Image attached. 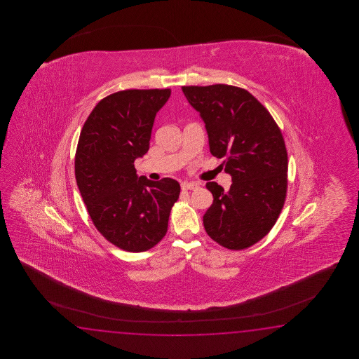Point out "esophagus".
I'll use <instances>...</instances> for the list:
<instances>
[{
	"label": "esophagus",
	"instance_id": "obj_1",
	"mask_svg": "<svg viewBox=\"0 0 359 359\" xmlns=\"http://www.w3.org/2000/svg\"><path fill=\"white\" fill-rule=\"evenodd\" d=\"M182 190H198V183L195 182H182L181 184Z\"/></svg>",
	"mask_w": 359,
	"mask_h": 359
}]
</instances>
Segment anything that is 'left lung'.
I'll return each mask as SVG.
<instances>
[{"mask_svg":"<svg viewBox=\"0 0 359 359\" xmlns=\"http://www.w3.org/2000/svg\"><path fill=\"white\" fill-rule=\"evenodd\" d=\"M191 107L205 123L210 153L223 158L232 177L229 191L206 183L213 204L203 217L215 243L241 250L275 226L287 189L283 133L266 107L244 88L229 84L183 86Z\"/></svg>","mask_w":359,"mask_h":359,"instance_id":"1","label":"left lung"}]
</instances>
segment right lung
I'll use <instances>...</instances> for the list:
<instances>
[{
  "instance_id": "obj_1",
  "label": "right lung",
  "mask_w": 359,
  "mask_h": 359,
  "mask_svg": "<svg viewBox=\"0 0 359 359\" xmlns=\"http://www.w3.org/2000/svg\"><path fill=\"white\" fill-rule=\"evenodd\" d=\"M170 90H126L101 100L84 122L76 180L100 233L126 252H146L165 236L181 187L176 180L137 176L135 161L150 146L155 115Z\"/></svg>"
}]
</instances>
